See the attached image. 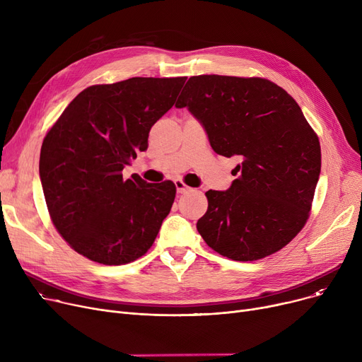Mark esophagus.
<instances>
[{"instance_id": "obj_1", "label": "esophagus", "mask_w": 362, "mask_h": 362, "mask_svg": "<svg viewBox=\"0 0 362 362\" xmlns=\"http://www.w3.org/2000/svg\"><path fill=\"white\" fill-rule=\"evenodd\" d=\"M175 185H176V191H177V194H185V192H187L189 189V186H186L185 185V182L183 180H180V179H177V180H175Z\"/></svg>"}]
</instances>
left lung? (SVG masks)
Instances as JSON below:
<instances>
[{
	"label": "left lung",
	"instance_id": "1",
	"mask_svg": "<svg viewBox=\"0 0 362 362\" xmlns=\"http://www.w3.org/2000/svg\"><path fill=\"white\" fill-rule=\"evenodd\" d=\"M205 129L217 154L239 157L227 191H208L197 229L235 261H255L286 246L305 226L321 170L318 136L296 101L261 78L201 74L176 103Z\"/></svg>",
	"mask_w": 362,
	"mask_h": 362
}]
</instances>
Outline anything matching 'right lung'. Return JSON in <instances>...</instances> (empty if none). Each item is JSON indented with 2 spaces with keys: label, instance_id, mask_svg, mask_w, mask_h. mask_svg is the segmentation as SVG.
Returning <instances> with one entry per match:
<instances>
[{
  "label": "right lung",
  "instance_id": "1",
  "mask_svg": "<svg viewBox=\"0 0 362 362\" xmlns=\"http://www.w3.org/2000/svg\"><path fill=\"white\" fill-rule=\"evenodd\" d=\"M186 78H132L83 89L44 138L40 176L49 217L90 261L122 265L154 243L175 202L173 182L122 171L148 148L149 130L173 107Z\"/></svg>",
  "mask_w": 362,
  "mask_h": 362
}]
</instances>
